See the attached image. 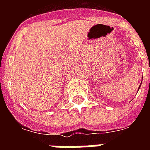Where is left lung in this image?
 <instances>
[{
  "instance_id": "obj_1",
  "label": "left lung",
  "mask_w": 150,
  "mask_h": 150,
  "mask_svg": "<svg viewBox=\"0 0 150 150\" xmlns=\"http://www.w3.org/2000/svg\"><path fill=\"white\" fill-rule=\"evenodd\" d=\"M141 84H142V82H141ZM141 84H140V86H139V88H140V86H141Z\"/></svg>"
}]
</instances>
